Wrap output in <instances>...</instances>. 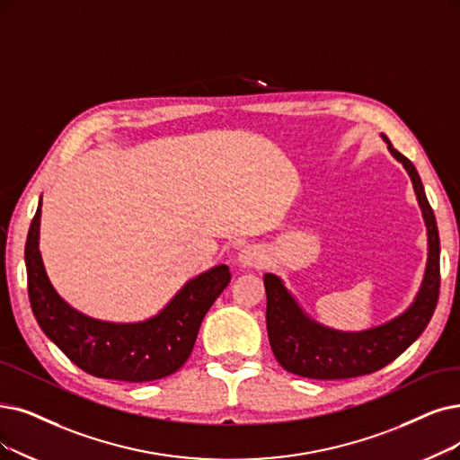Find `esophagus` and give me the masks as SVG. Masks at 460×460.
<instances>
[{
  "label": "esophagus",
  "instance_id": "1",
  "mask_svg": "<svg viewBox=\"0 0 460 460\" xmlns=\"http://www.w3.org/2000/svg\"><path fill=\"white\" fill-rule=\"evenodd\" d=\"M237 262L243 268H262L266 264L264 249L256 243H247L237 252Z\"/></svg>",
  "mask_w": 460,
  "mask_h": 460
}]
</instances>
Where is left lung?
Returning a JSON list of instances; mask_svg holds the SVG:
<instances>
[{"instance_id": "1", "label": "left lung", "mask_w": 460, "mask_h": 460, "mask_svg": "<svg viewBox=\"0 0 460 460\" xmlns=\"http://www.w3.org/2000/svg\"><path fill=\"white\" fill-rule=\"evenodd\" d=\"M387 141L391 155L411 177L413 190L425 217L429 259L425 278L413 304L396 319L362 332H340L309 319L283 281L264 275L266 326L271 351L290 374L309 379H347L381 370L422 334L432 319L439 296V234L436 217L413 164Z\"/></svg>"}]
</instances>
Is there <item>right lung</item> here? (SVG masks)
<instances>
[{
	"label": "right lung",
	"instance_id": "1",
	"mask_svg": "<svg viewBox=\"0 0 460 460\" xmlns=\"http://www.w3.org/2000/svg\"><path fill=\"white\" fill-rule=\"evenodd\" d=\"M41 201L24 249L28 296L47 338L81 370L94 377L145 383L177 372L192 353L201 321L232 275L220 264L182 287L158 315L143 323H107L66 304L47 278L40 252Z\"/></svg>",
	"mask_w": 460,
	"mask_h": 460
}]
</instances>
